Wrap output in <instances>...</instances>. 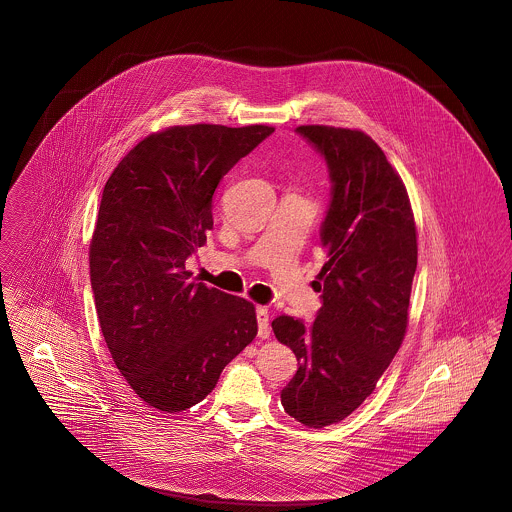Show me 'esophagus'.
<instances>
[{
    "instance_id": "obj_1",
    "label": "esophagus",
    "mask_w": 512,
    "mask_h": 512,
    "mask_svg": "<svg viewBox=\"0 0 512 512\" xmlns=\"http://www.w3.org/2000/svg\"><path fill=\"white\" fill-rule=\"evenodd\" d=\"M257 323H259V337L269 339L271 327H269V310L267 308H263V306L257 308Z\"/></svg>"
}]
</instances>
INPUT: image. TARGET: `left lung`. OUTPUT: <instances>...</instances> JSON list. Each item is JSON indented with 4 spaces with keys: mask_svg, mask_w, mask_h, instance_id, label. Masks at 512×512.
<instances>
[{
    "mask_svg": "<svg viewBox=\"0 0 512 512\" xmlns=\"http://www.w3.org/2000/svg\"><path fill=\"white\" fill-rule=\"evenodd\" d=\"M296 130L325 158L333 183L317 275L323 306L310 327L278 315L273 331L300 364L280 394L284 411L321 429L362 405L403 343L417 226L401 177L368 134L325 124Z\"/></svg>",
    "mask_w": 512,
    "mask_h": 512,
    "instance_id": "1",
    "label": "left lung"
}]
</instances>
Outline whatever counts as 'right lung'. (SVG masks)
<instances>
[{"mask_svg":"<svg viewBox=\"0 0 512 512\" xmlns=\"http://www.w3.org/2000/svg\"><path fill=\"white\" fill-rule=\"evenodd\" d=\"M275 128L169 126L138 142L105 183L89 243L101 331L142 401L187 411L257 335L255 306L195 282L185 261L212 230L220 179Z\"/></svg>","mask_w":512,"mask_h":512,"instance_id":"obj_1","label":"right lung"}]
</instances>
